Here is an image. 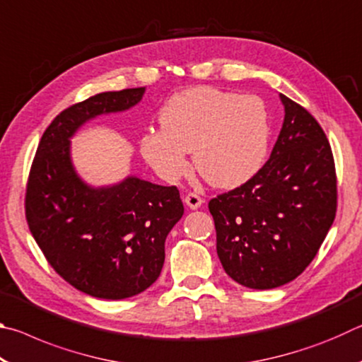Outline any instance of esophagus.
Returning <instances> with one entry per match:
<instances>
[{
    "label": "esophagus",
    "mask_w": 362,
    "mask_h": 362,
    "mask_svg": "<svg viewBox=\"0 0 362 362\" xmlns=\"http://www.w3.org/2000/svg\"><path fill=\"white\" fill-rule=\"evenodd\" d=\"M183 201H185V204L193 211L198 209V207H201V204H203V199H201L196 193H188Z\"/></svg>",
    "instance_id": "obj_1"
}]
</instances>
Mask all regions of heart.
<instances>
[{
    "instance_id": "heart-1",
    "label": "heart",
    "mask_w": 362,
    "mask_h": 362,
    "mask_svg": "<svg viewBox=\"0 0 362 362\" xmlns=\"http://www.w3.org/2000/svg\"><path fill=\"white\" fill-rule=\"evenodd\" d=\"M159 122L163 129L140 137V153L168 182L188 174V151L199 174L218 188L243 185L267 161L272 121L257 95L204 86L185 89L161 107Z\"/></svg>"
}]
</instances>
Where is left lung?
Returning <instances> with one entry per match:
<instances>
[{
    "instance_id": "1",
    "label": "left lung",
    "mask_w": 362,
    "mask_h": 362,
    "mask_svg": "<svg viewBox=\"0 0 362 362\" xmlns=\"http://www.w3.org/2000/svg\"><path fill=\"white\" fill-rule=\"evenodd\" d=\"M279 99L284 122L265 166L209 201L225 273L259 291L291 283L310 265L337 211L326 134L303 107L283 94Z\"/></svg>"
}]
</instances>
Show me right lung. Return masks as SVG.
<instances>
[{
  "instance_id": "add662e5",
  "label": "right lung",
  "mask_w": 362,
  "mask_h": 362,
  "mask_svg": "<svg viewBox=\"0 0 362 362\" xmlns=\"http://www.w3.org/2000/svg\"><path fill=\"white\" fill-rule=\"evenodd\" d=\"M145 88L100 93L57 115L40 140L27 183L25 216L51 267L75 289L105 300L127 298L155 283L164 243L183 216L177 187L136 175L93 187L71 161V137L100 115L126 112Z\"/></svg>"
}]
</instances>
